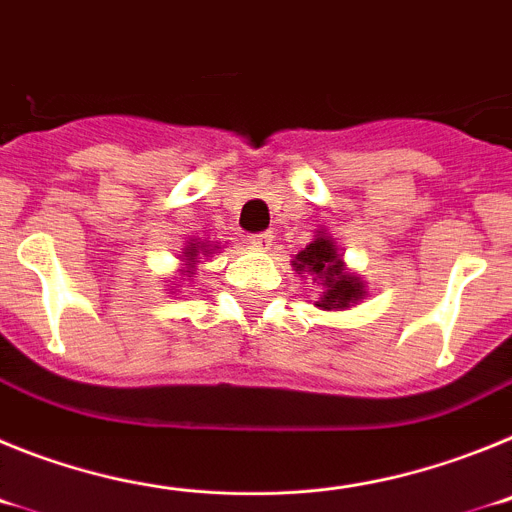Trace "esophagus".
Listing matches in <instances>:
<instances>
[{"instance_id":"obj_1","label":"esophagus","mask_w":512,"mask_h":512,"mask_svg":"<svg viewBox=\"0 0 512 512\" xmlns=\"http://www.w3.org/2000/svg\"><path fill=\"white\" fill-rule=\"evenodd\" d=\"M271 241H274V233H271V230H261V233L248 235V243L256 248H269Z\"/></svg>"}]
</instances>
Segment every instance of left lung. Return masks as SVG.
<instances>
[{
  "mask_svg": "<svg viewBox=\"0 0 512 512\" xmlns=\"http://www.w3.org/2000/svg\"><path fill=\"white\" fill-rule=\"evenodd\" d=\"M292 266L297 271H310V274H315L325 284V292L318 302V307H323V310L348 307L351 302L361 300V295H364V287H361L359 279L343 271L336 248L323 235L315 238L305 251L297 253Z\"/></svg>",
  "mask_w": 512,
  "mask_h": 512,
  "instance_id": "8db88e82",
  "label": "left lung"
}]
</instances>
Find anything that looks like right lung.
<instances>
[{"instance_id":"right-lung-1","label":"right lung","mask_w":512,"mask_h":512,"mask_svg":"<svg viewBox=\"0 0 512 512\" xmlns=\"http://www.w3.org/2000/svg\"><path fill=\"white\" fill-rule=\"evenodd\" d=\"M197 251H200V248H197V246H194V243H192V248H187V256H197ZM189 261H192V259H189Z\"/></svg>"}]
</instances>
